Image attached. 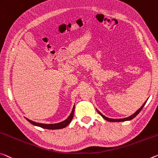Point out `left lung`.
<instances>
[{
	"instance_id": "left-lung-1",
	"label": "left lung",
	"mask_w": 158,
	"mask_h": 158,
	"mask_svg": "<svg viewBox=\"0 0 158 158\" xmlns=\"http://www.w3.org/2000/svg\"><path fill=\"white\" fill-rule=\"evenodd\" d=\"M146 102H144V104L143 105V106H141V107L140 109H139L138 110L135 112L134 114H133L131 115V116H130V117H127V118H124V119H110V118H108V117H106V116H104L103 114H102L101 112H98V113L101 115V116L103 117V118L105 119H106L107 121H109V122H124V121H128V120H131V119H134L135 117L136 116V115L139 113L141 111V110L143 109V106H145V104H146Z\"/></svg>"
}]
</instances>
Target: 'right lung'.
I'll return each mask as SVG.
<instances>
[{
    "label": "right lung",
    "instance_id": "obj_1",
    "mask_svg": "<svg viewBox=\"0 0 158 158\" xmlns=\"http://www.w3.org/2000/svg\"><path fill=\"white\" fill-rule=\"evenodd\" d=\"M74 107L72 109V113L70 114L69 116L67 117V119L64 120V121L60 122V123L57 124H41V123H36V122L31 121V120H29L28 119H27L28 121L30 122V123L36 125V126H38L41 127V128H44V129H62L64 128L66 126H67L69 123L70 122L72 121V118H73L74 116Z\"/></svg>",
    "mask_w": 158,
    "mask_h": 158
}]
</instances>
